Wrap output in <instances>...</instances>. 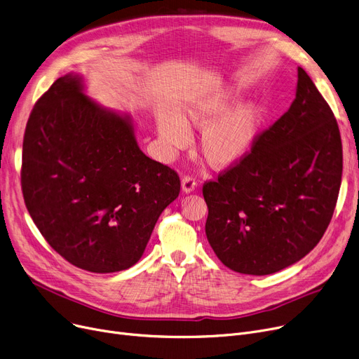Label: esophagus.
<instances>
[{
	"label": "esophagus",
	"instance_id": "esophagus-1",
	"mask_svg": "<svg viewBox=\"0 0 359 359\" xmlns=\"http://www.w3.org/2000/svg\"><path fill=\"white\" fill-rule=\"evenodd\" d=\"M195 187H196V182H195L194 177L184 176V177L182 179V191H183V194H191V192H194Z\"/></svg>",
	"mask_w": 359,
	"mask_h": 359
}]
</instances>
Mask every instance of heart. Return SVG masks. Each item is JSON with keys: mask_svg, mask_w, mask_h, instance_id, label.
<instances>
[{"mask_svg": "<svg viewBox=\"0 0 359 359\" xmlns=\"http://www.w3.org/2000/svg\"><path fill=\"white\" fill-rule=\"evenodd\" d=\"M238 97L236 90L221 88L189 100L177 115L158 109L156 129L165 157L189 145L191 126H202L199 151L212 167L227 168L248 157L265 119V106L246 100L234 107Z\"/></svg>", "mask_w": 359, "mask_h": 359, "instance_id": "obj_1", "label": "heart"}]
</instances>
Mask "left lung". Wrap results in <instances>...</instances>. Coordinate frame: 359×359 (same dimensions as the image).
Returning <instances> with one entry per match:
<instances>
[{
	"label": "left lung",
	"instance_id": "1",
	"mask_svg": "<svg viewBox=\"0 0 359 359\" xmlns=\"http://www.w3.org/2000/svg\"><path fill=\"white\" fill-rule=\"evenodd\" d=\"M342 182L333 111L298 67L295 99L237 165L203 184L205 233L231 271L271 275L309 255L332 219Z\"/></svg>",
	"mask_w": 359,
	"mask_h": 359
}]
</instances>
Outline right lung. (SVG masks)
<instances>
[{"label": "right lung", "mask_w": 359, "mask_h": 359, "mask_svg": "<svg viewBox=\"0 0 359 359\" xmlns=\"http://www.w3.org/2000/svg\"><path fill=\"white\" fill-rule=\"evenodd\" d=\"M22 189L55 252L77 268L110 273L141 259L180 180L142 153L129 113L88 97L83 75L68 72L30 113Z\"/></svg>", "instance_id": "right-lung-1"}]
</instances>
